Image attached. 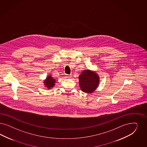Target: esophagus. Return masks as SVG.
I'll list each match as a JSON object with an SVG mask.
<instances>
[{
    "label": "esophagus",
    "instance_id": "esophagus-1",
    "mask_svg": "<svg viewBox=\"0 0 147 147\" xmlns=\"http://www.w3.org/2000/svg\"><path fill=\"white\" fill-rule=\"evenodd\" d=\"M71 77V74H69V75H68V74H67L66 76V78H70Z\"/></svg>",
    "mask_w": 147,
    "mask_h": 147
}]
</instances>
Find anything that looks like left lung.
<instances>
[{"label": "left lung", "mask_w": 147, "mask_h": 147, "mask_svg": "<svg viewBox=\"0 0 147 147\" xmlns=\"http://www.w3.org/2000/svg\"><path fill=\"white\" fill-rule=\"evenodd\" d=\"M100 78L95 71L86 69L82 71L79 76V83L81 91L90 94L94 91L99 86Z\"/></svg>", "instance_id": "left-lung-1"}]
</instances>
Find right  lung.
<instances>
[{
	"mask_svg": "<svg viewBox=\"0 0 147 147\" xmlns=\"http://www.w3.org/2000/svg\"><path fill=\"white\" fill-rule=\"evenodd\" d=\"M43 81L45 87H47L48 89H51L55 85V79L51 76V75H48V76H47L46 79L44 80Z\"/></svg>",
	"mask_w": 147,
	"mask_h": 147,
	"instance_id": "1",
	"label": "right lung"
}]
</instances>
